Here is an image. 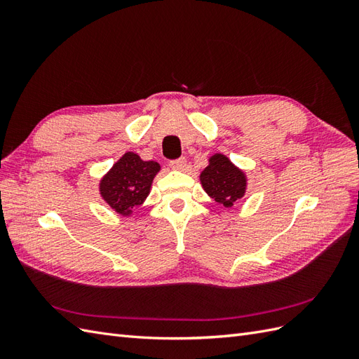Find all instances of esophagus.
Returning a JSON list of instances; mask_svg holds the SVG:
<instances>
[{
  "mask_svg": "<svg viewBox=\"0 0 359 359\" xmlns=\"http://www.w3.org/2000/svg\"><path fill=\"white\" fill-rule=\"evenodd\" d=\"M169 165H170L172 169H175V170H184L187 166V160L181 157V158H177V160H172Z\"/></svg>",
  "mask_w": 359,
  "mask_h": 359,
  "instance_id": "1",
  "label": "esophagus"
}]
</instances>
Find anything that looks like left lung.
<instances>
[{"instance_id":"left-lung-1","label":"left lung","mask_w":359,"mask_h":359,"mask_svg":"<svg viewBox=\"0 0 359 359\" xmlns=\"http://www.w3.org/2000/svg\"><path fill=\"white\" fill-rule=\"evenodd\" d=\"M201 184L215 202L231 208L245 193V173L223 154H214L201 173Z\"/></svg>"}]
</instances>
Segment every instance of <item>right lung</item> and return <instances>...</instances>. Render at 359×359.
<instances>
[{"label": "right lung", "instance_id": "obj_1", "mask_svg": "<svg viewBox=\"0 0 359 359\" xmlns=\"http://www.w3.org/2000/svg\"><path fill=\"white\" fill-rule=\"evenodd\" d=\"M160 170L157 161H144L135 153H126L100 181V194L121 215H130L142 203Z\"/></svg>", "mask_w": 359, "mask_h": 359}]
</instances>
